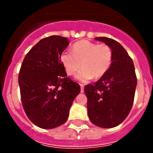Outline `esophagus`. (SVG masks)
I'll return each instance as SVG.
<instances>
[{
    "mask_svg": "<svg viewBox=\"0 0 153 153\" xmlns=\"http://www.w3.org/2000/svg\"><path fill=\"white\" fill-rule=\"evenodd\" d=\"M80 86H81V92H84V86L83 84H80Z\"/></svg>",
    "mask_w": 153,
    "mask_h": 153,
    "instance_id": "1",
    "label": "esophagus"
}]
</instances>
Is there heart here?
Returning a JSON list of instances; mask_svg holds the SVG:
<instances>
[{"label":"heart","mask_w":153,"mask_h":153,"mask_svg":"<svg viewBox=\"0 0 153 153\" xmlns=\"http://www.w3.org/2000/svg\"><path fill=\"white\" fill-rule=\"evenodd\" d=\"M112 49L106 44H97L87 40L75 43L72 52H64L61 61L68 75H72L81 67L75 78L81 82H87L94 78L98 79L109 70L112 61Z\"/></svg>","instance_id":"1"}]
</instances>
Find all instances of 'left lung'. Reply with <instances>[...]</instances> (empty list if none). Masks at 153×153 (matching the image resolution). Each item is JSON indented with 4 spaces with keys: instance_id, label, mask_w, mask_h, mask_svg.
I'll return each instance as SVG.
<instances>
[{
    "instance_id": "left-lung-1",
    "label": "left lung",
    "mask_w": 153,
    "mask_h": 153,
    "mask_svg": "<svg viewBox=\"0 0 153 153\" xmlns=\"http://www.w3.org/2000/svg\"><path fill=\"white\" fill-rule=\"evenodd\" d=\"M95 40L112 48V61L109 70L93 85L87 84L88 116L91 122L102 128H112L123 122L132 109L137 78L133 61L121 44L112 38Z\"/></svg>"
}]
</instances>
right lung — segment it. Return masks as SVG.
<instances>
[{
	"label": "right lung",
	"mask_w": 153,
	"mask_h": 153,
	"mask_svg": "<svg viewBox=\"0 0 153 153\" xmlns=\"http://www.w3.org/2000/svg\"><path fill=\"white\" fill-rule=\"evenodd\" d=\"M69 40L59 35L41 39L27 54L18 75L21 102L29 119L42 129L67 121L69 109L81 92L68 78L61 61Z\"/></svg>",
	"instance_id": "obj_1"
}]
</instances>
